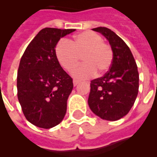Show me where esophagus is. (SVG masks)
Returning <instances> with one entry per match:
<instances>
[{
    "label": "esophagus",
    "instance_id": "obj_1",
    "mask_svg": "<svg viewBox=\"0 0 157 157\" xmlns=\"http://www.w3.org/2000/svg\"><path fill=\"white\" fill-rule=\"evenodd\" d=\"M79 83H80V81H78V80H73V86H77Z\"/></svg>",
    "mask_w": 157,
    "mask_h": 157
}]
</instances>
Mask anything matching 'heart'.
<instances>
[{"mask_svg": "<svg viewBox=\"0 0 157 157\" xmlns=\"http://www.w3.org/2000/svg\"><path fill=\"white\" fill-rule=\"evenodd\" d=\"M57 59L65 70L71 72L78 66L81 56L85 63L74 71L77 78H88L94 74L100 76L110 68L113 59L112 47L103 42L99 34L86 31L69 42L59 40L55 47Z\"/></svg>", "mask_w": 157, "mask_h": 157, "instance_id": "1", "label": "heart"}]
</instances>
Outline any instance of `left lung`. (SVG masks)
I'll list each match as a JSON object with an SVG mask.
<instances>
[{
  "label": "left lung",
  "mask_w": 157,
  "mask_h": 157,
  "mask_svg": "<svg viewBox=\"0 0 157 157\" xmlns=\"http://www.w3.org/2000/svg\"><path fill=\"white\" fill-rule=\"evenodd\" d=\"M109 41L113 52L107 73L90 82L88 103L91 111L107 121H117L130 111L139 92V75L131 51L121 38L104 27L93 28Z\"/></svg>",
  "instance_id": "left-lung-1"
}]
</instances>
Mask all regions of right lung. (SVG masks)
I'll return each instance as SVG.
<instances>
[{"label": "right lung", "mask_w": 157, "mask_h": 157, "mask_svg": "<svg viewBox=\"0 0 157 157\" xmlns=\"http://www.w3.org/2000/svg\"><path fill=\"white\" fill-rule=\"evenodd\" d=\"M75 29L40 30L21 58L17 76L18 98L26 119L50 129L63 121L72 79L59 64L55 47L60 38Z\"/></svg>", "instance_id": "right-lung-1"}]
</instances>
